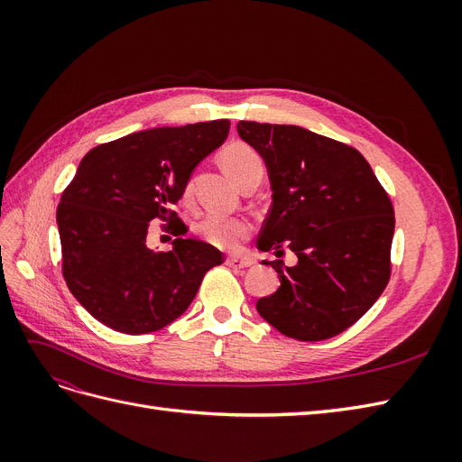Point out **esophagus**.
<instances>
[{"label": "esophagus", "mask_w": 462, "mask_h": 462, "mask_svg": "<svg viewBox=\"0 0 462 462\" xmlns=\"http://www.w3.org/2000/svg\"><path fill=\"white\" fill-rule=\"evenodd\" d=\"M254 262L248 260V258H239V256H229L227 258V265L229 268H235V270H245V268H250Z\"/></svg>", "instance_id": "34e87169"}]
</instances>
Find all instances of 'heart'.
I'll return each mask as SVG.
<instances>
[{"label": "heart", "mask_w": 462, "mask_h": 462, "mask_svg": "<svg viewBox=\"0 0 462 462\" xmlns=\"http://www.w3.org/2000/svg\"><path fill=\"white\" fill-rule=\"evenodd\" d=\"M221 167L235 180L236 185L253 173H263V160L260 153L245 143H233L223 148L219 153ZM190 194V187H187V197ZM197 233L200 239L217 248L235 250L248 236V223L241 217L208 214L197 223Z\"/></svg>", "instance_id": "b5f03b06"}]
</instances>
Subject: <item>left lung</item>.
Returning a JSON list of instances; mask_svg holds the SVG:
<instances>
[{"label":"left lung","mask_w":462,"mask_h":462,"mask_svg":"<svg viewBox=\"0 0 462 462\" xmlns=\"http://www.w3.org/2000/svg\"><path fill=\"white\" fill-rule=\"evenodd\" d=\"M236 131L268 167L273 202L258 248L279 256L287 246L299 258L270 262L282 287L256 310L287 337H335L389 282L395 212L387 192L365 156L333 138L256 121H239Z\"/></svg>","instance_id":"obj_1"}]
</instances>
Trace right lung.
<instances>
[{
	"mask_svg": "<svg viewBox=\"0 0 462 462\" xmlns=\"http://www.w3.org/2000/svg\"><path fill=\"white\" fill-rule=\"evenodd\" d=\"M229 119L138 131L92 148L61 194L58 229L63 277L104 326L143 335L170 326L194 300L223 254L171 212L189 179L229 134ZM178 236L167 254L145 245L152 218Z\"/></svg>",
	"mask_w": 462,
	"mask_h": 462,
	"instance_id": "obj_1",
	"label": "right lung"
}]
</instances>
